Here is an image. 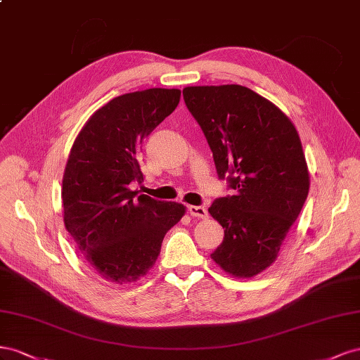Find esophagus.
<instances>
[{"mask_svg":"<svg viewBox=\"0 0 360 360\" xmlns=\"http://www.w3.org/2000/svg\"><path fill=\"white\" fill-rule=\"evenodd\" d=\"M188 212L191 217H198V219H207L208 217V211L203 207H196V205H190Z\"/></svg>","mask_w":360,"mask_h":360,"instance_id":"esophagus-1","label":"esophagus"}]
</instances>
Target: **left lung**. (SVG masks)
I'll use <instances>...</instances> for the list:
<instances>
[{
    "instance_id": "obj_1",
    "label": "left lung",
    "mask_w": 360,
    "mask_h": 360,
    "mask_svg": "<svg viewBox=\"0 0 360 360\" xmlns=\"http://www.w3.org/2000/svg\"><path fill=\"white\" fill-rule=\"evenodd\" d=\"M182 95L219 178L235 190L208 210L224 229L211 258L235 277H253L276 261L309 193L299 132L269 99L244 86H191Z\"/></svg>"
}]
</instances>
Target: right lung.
Listing matches in <instances>:
<instances>
[{
  "label": "right lung",
  "instance_id": "obj_1",
  "mask_svg": "<svg viewBox=\"0 0 360 360\" xmlns=\"http://www.w3.org/2000/svg\"><path fill=\"white\" fill-rule=\"evenodd\" d=\"M181 90L148 89L111 99L94 112L70 149L63 174V220L99 277L131 283L155 264L164 235L186 214L176 202L131 190L141 184L143 139L178 107Z\"/></svg>",
  "mask_w": 360,
  "mask_h": 360
}]
</instances>
